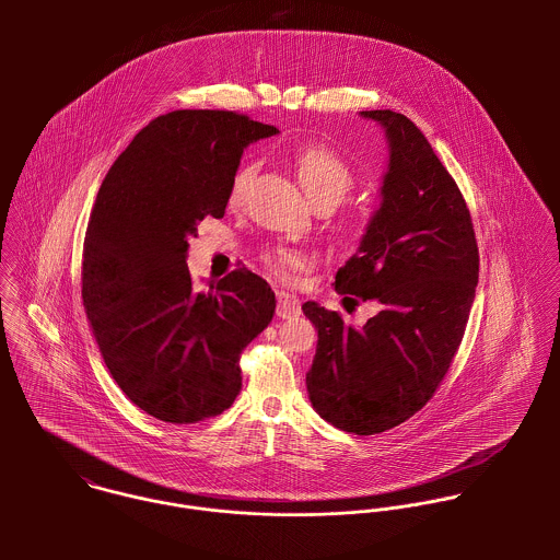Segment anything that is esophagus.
Masks as SVG:
<instances>
[{
	"instance_id": "obj_1",
	"label": "esophagus",
	"mask_w": 560,
	"mask_h": 560,
	"mask_svg": "<svg viewBox=\"0 0 560 560\" xmlns=\"http://www.w3.org/2000/svg\"><path fill=\"white\" fill-rule=\"evenodd\" d=\"M302 313V304H300V298L287 293V291H278V308H276V315L280 319H293V317H300Z\"/></svg>"
}]
</instances>
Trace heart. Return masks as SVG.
I'll list each match as a JSON object with an SVG mask.
<instances>
[{
    "label": "heart",
    "mask_w": 560,
    "mask_h": 560,
    "mask_svg": "<svg viewBox=\"0 0 560 560\" xmlns=\"http://www.w3.org/2000/svg\"><path fill=\"white\" fill-rule=\"evenodd\" d=\"M295 170H298L300 185L306 191V196L311 198V202L327 198L336 207L353 187V176H351L349 165L338 155H334L331 151H325V149L300 151V155L295 160ZM252 176H254L252 163L241 165L240 170L235 172V176L231 180V189H229L231 205H240L243 200ZM265 260L278 276H284V278H291V276L304 271L313 262L306 252L293 249V247H282V245L267 252Z\"/></svg>",
    "instance_id": "obj_1"
}]
</instances>
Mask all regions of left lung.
<instances>
[{"label": "left lung", "instance_id": "8db88e82", "mask_svg": "<svg viewBox=\"0 0 560 560\" xmlns=\"http://www.w3.org/2000/svg\"><path fill=\"white\" fill-rule=\"evenodd\" d=\"M386 131L382 200L334 289L375 302L362 327L317 302L306 373L313 407L329 424L373 435L411 418L433 397L462 345L479 284V247L466 200L422 131L393 109L360 112Z\"/></svg>", "mask_w": 560, "mask_h": 560}]
</instances>
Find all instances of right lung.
I'll use <instances>...</instances> for the list:
<instances>
[{"label": "right lung", "mask_w": 560, "mask_h": 560, "mask_svg": "<svg viewBox=\"0 0 560 560\" xmlns=\"http://www.w3.org/2000/svg\"><path fill=\"white\" fill-rule=\"evenodd\" d=\"M278 129L235 112L176 109L114 161L90 213L81 298L120 390L163 422L222 413L241 390V351L269 325L271 287L237 269L196 289L189 237L224 218L243 149Z\"/></svg>", "instance_id": "add662e5"}]
</instances>
